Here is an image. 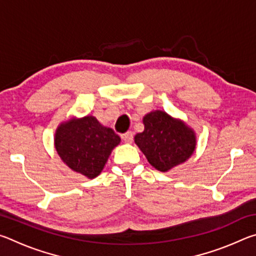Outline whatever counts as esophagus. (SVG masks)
Segmentation results:
<instances>
[{
  "instance_id": "34e87169",
  "label": "esophagus",
  "mask_w": 256,
  "mask_h": 256,
  "mask_svg": "<svg viewBox=\"0 0 256 256\" xmlns=\"http://www.w3.org/2000/svg\"><path fill=\"white\" fill-rule=\"evenodd\" d=\"M122 138L124 140V142H126V144H132V141H133V132L128 131L126 133H124L123 136H122Z\"/></svg>"
}]
</instances>
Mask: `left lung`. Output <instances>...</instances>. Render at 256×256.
<instances>
[{
	"mask_svg": "<svg viewBox=\"0 0 256 256\" xmlns=\"http://www.w3.org/2000/svg\"><path fill=\"white\" fill-rule=\"evenodd\" d=\"M144 131L134 141L148 162L160 172H167L188 160L196 149L193 131L162 110L146 114Z\"/></svg>",
	"mask_w": 256,
	"mask_h": 256,
	"instance_id": "obj_1",
	"label": "left lung"
}]
</instances>
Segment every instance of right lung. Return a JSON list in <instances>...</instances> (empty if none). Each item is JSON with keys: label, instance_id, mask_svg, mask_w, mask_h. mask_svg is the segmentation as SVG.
I'll return each mask as SVG.
<instances>
[{"label": "right lung", "instance_id": "add662e5", "mask_svg": "<svg viewBox=\"0 0 256 256\" xmlns=\"http://www.w3.org/2000/svg\"><path fill=\"white\" fill-rule=\"evenodd\" d=\"M120 138L94 116L60 124L55 134V148L68 167L88 178L100 174L112 150Z\"/></svg>", "mask_w": 256, "mask_h": 256}]
</instances>
